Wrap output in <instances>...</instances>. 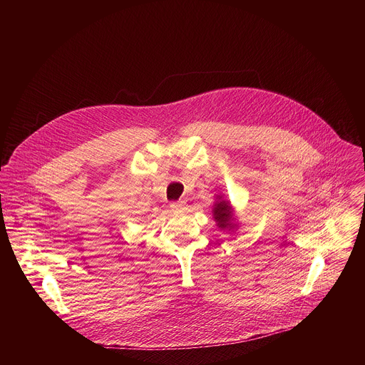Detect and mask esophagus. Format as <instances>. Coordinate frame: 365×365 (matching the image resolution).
Masks as SVG:
<instances>
[{
  "mask_svg": "<svg viewBox=\"0 0 365 365\" xmlns=\"http://www.w3.org/2000/svg\"><path fill=\"white\" fill-rule=\"evenodd\" d=\"M187 207V205H186V202H183V200H180V202H173L172 205H170V210L173 211V212H183L185 210Z\"/></svg>",
  "mask_w": 365,
  "mask_h": 365,
  "instance_id": "esophagus-1",
  "label": "esophagus"
}]
</instances>
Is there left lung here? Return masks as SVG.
<instances>
[{
    "label": "left lung",
    "mask_w": 365,
    "mask_h": 365,
    "mask_svg": "<svg viewBox=\"0 0 365 365\" xmlns=\"http://www.w3.org/2000/svg\"><path fill=\"white\" fill-rule=\"evenodd\" d=\"M212 217L214 221L217 222V227L221 231L227 232H234L238 228V221L235 215L234 206L231 205L230 200H227L222 195H217L214 207H212Z\"/></svg>",
    "instance_id": "left-lung-1"
}]
</instances>
